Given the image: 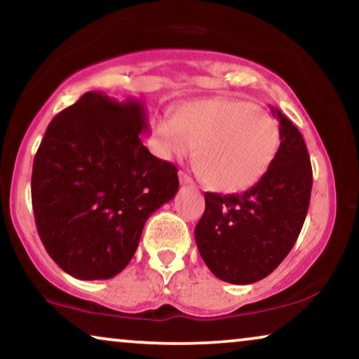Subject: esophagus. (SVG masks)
<instances>
[{"label": "esophagus", "mask_w": 359, "mask_h": 359, "mask_svg": "<svg viewBox=\"0 0 359 359\" xmlns=\"http://www.w3.org/2000/svg\"><path fill=\"white\" fill-rule=\"evenodd\" d=\"M180 181L181 184H194L193 178L188 173H184V171H180Z\"/></svg>", "instance_id": "1"}]
</instances>
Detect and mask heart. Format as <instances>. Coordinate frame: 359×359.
Returning <instances> with one entry per match:
<instances>
[{
    "instance_id": "heart-1",
    "label": "heart",
    "mask_w": 359,
    "mask_h": 359,
    "mask_svg": "<svg viewBox=\"0 0 359 359\" xmlns=\"http://www.w3.org/2000/svg\"><path fill=\"white\" fill-rule=\"evenodd\" d=\"M160 150L168 158L196 151V170L210 188L238 193L253 188L271 168L281 129L269 112L230 97L186 102L156 121Z\"/></svg>"
}]
</instances>
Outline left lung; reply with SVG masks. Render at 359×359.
<instances>
[{
	"mask_svg": "<svg viewBox=\"0 0 359 359\" xmlns=\"http://www.w3.org/2000/svg\"><path fill=\"white\" fill-rule=\"evenodd\" d=\"M279 119L281 145L263 180L242 194L205 193L196 225L198 250L222 281L252 284L276 269L301 233L312 191V166L296 126Z\"/></svg>",
	"mask_w": 359,
	"mask_h": 359,
	"instance_id": "1",
	"label": "left lung"
}]
</instances>
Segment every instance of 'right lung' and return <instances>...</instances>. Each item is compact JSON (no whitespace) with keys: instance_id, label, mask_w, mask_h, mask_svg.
Here are the masks:
<instances>
[{"instance_id":"add662e5","label":"right lung","mask_w":359,"mask_h":359,"mask_svg":"<svg viewBox=\"0 0 359 359\" xmlns=\"http://www.w3.org/2000/svg\"><path fill=\"white\" fill-rule=\"evenodd\" d=\"M144 104L88 91L48 124L32 165L39 237L63 271L109 279L134 257L147 219L178 193V168L142 144Z\"/></svg>"}]
</instances>
